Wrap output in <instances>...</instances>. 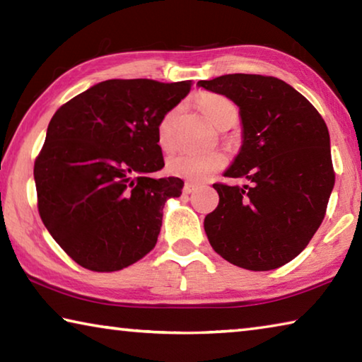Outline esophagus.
<instances>
[{
	"instance_id": "esophagus-1",
	"label": "esophagus",
	"mask_w": 362,
	"mask_h": 362,
	"mask_svg": "<svg viewBox=\"0 0 362 362\" xmlns=\"http://www.w3.org/2000/svg\"><path fill=\"white\" fill-rule=\"evenodd\" d=\"M196 188H198V187H196L194 183H185V187H183V193L189 194V193H193Z\"/></svg>"
}]
</instances>
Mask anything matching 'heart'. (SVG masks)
<instances>
[{"label": "heart", "mask_w": 362, "mask_h": 362, "mask_svg": "<svg viewBox=\"0 0 362 362\" xmlns=\"http://www.w3.org/2000/svg\"><path fill=\"white\" fill-rule=\"evenodd\" d=\"M196 103L207 119L220 129H225L236 121L238 110L228 97L204 93L196 99ZM177 118H179V108H170L158 121L156 144L163 151L174 150ZM225 164L226 158L220 151H179L168 159L166 169L170 175L198 183L211 179L214 174L225 168Z\"/></svg>", "instance_id": "1"}]
</instances>
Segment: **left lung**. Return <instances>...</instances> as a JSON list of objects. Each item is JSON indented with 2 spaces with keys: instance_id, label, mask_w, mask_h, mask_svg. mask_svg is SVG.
Instances as JSON below:
<instances>
[{
  "instance_id": "obj_1",
  "label": "left lung",
  "mask_w": 362,
  "mask_h": 362,
  "mask_svg": "<svg viewBox=\"0 0 362 362\" xmlns=\"http://www.w3.org/2000/svg\"><path fill=\"white\" fill-rule=\"evenodd\" d=\"M198 86L240 107L243 146L217 182V209L204 230L216 252L236 267L268 272L289 263L322 223L335 183L326 122L283 79L233 73Z\"/></svg>"
}]
</instances>
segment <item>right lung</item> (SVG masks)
I'll return each instance as SVG.
<instances>
[{
	"mask_svg": "<svg viewBox=\"0 0 362 362\" xmlns=\"http://www.w3.org/2000/svg\"><path fill=\"white\" fill-rule=\"evenodd\" d=\"M192 84L108 79L64 103L35 159L38 212L56 243L90 272H118L155 247L168 198L156 124Z\"/></svg>",
	"mask_w": 362,
	"mask_h": 362,
	"instance_id": "add662e5",
	"label": "right lung"
}]
</instances>
